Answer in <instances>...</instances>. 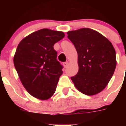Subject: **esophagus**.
Segmentation results:
<instances>
[{
  "instance_id": "1",
  "label": "esophagus",
  "mask_w": 126,
  "mask_h": 126,
  "mask_svg": "<svg viewBox=\"0 0 126 126\" xmlns=\"http://www.w3.org/2000/svg\"><path fill=\"white\" fill-rule=\"evenodd\" d=\"M68 64H69L68 62H64V63H63V65H64V67H66L68 65Z\"/></svg>"
}]
</instances>
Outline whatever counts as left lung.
Here are the masks:
<instances>
[{
	"mask_svg": "<svg viewBox=\"0 0 126 126\" xmlns=\"http://www.w3.org/2000/svg\"><path fill=\"white\" fill-rule=\"evenodd\" d=\"M67 34L78 53V73L71 80L83 94H98L106 87L115 69V50L112 43L90 28L70 31Z\"/></svg>",
	"mask_w": 126,
	"mask_h": 126,
	"instance_id": "left-lung-1",
	"label": "left lung"
}]
</instances>
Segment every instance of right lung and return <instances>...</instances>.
<instances>
[{"label":"right lung","mask_w":126,"mask_h":126,"mask_svg":"<svg viewBox=\"0 0 126 126\" xmlns=\"http://www.w3.org/2000/svg\"><path fill=\"white\" fill-rule=\"evenodd\" d=\"M65 36L64 32L42 29L26 36L19 43L14 64L24 88L41 100L54 94L62 66L57 61L55 43Z\"/></svg>","instance_id":"obj_1"}]
</instances>
